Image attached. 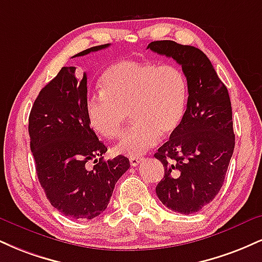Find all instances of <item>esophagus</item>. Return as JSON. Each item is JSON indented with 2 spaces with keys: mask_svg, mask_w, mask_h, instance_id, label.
I'll use <instances>...</instances> for the list:
<instances>
[{
  "mask_svg": "<svg viewBox=\"0 0 262 262\" xmlns=\"http://www.w3.org/2000/svg\"><path fill=\"white\" fill-rule=\"evenodd\" d=\"M141 161H143V159H141V157H130V159H129V162H130V165L133 167L139 165Z\"/></svg>",
  "mask_w": 262,
  "mask_h": 262,
  "instance_id": "34e87169",
  "label": "esophagus"
}]
</instances>
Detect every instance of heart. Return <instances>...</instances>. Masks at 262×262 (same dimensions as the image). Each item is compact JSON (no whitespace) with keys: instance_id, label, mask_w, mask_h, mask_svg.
Wrapping results in <instances>:
<instances>
[{"instance_id":"obj_1","label":"heart","mask_w":262,"mask_h":262,"mask_svg":"<svg viewBox=\"0 0 262 262\" xmlns=\"http://www.w3.org/2000/svg\"><path fill=\"white\" fill-rule=\"evenodd\" d=\"M101 89L86 100L88 121L95 133L112 140L122 133L129 112L134 122L116 145L118 155H143L162 135L177 130L187 110V78L173 64L115 63L101 78Z\"/></svg>"}]
</instances>
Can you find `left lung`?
<instances>
[{"label":"left lung","mask_w":262,"mask_h":262,"mask_svg":"<svg viewBox=\"0 0 262 262\" xmlns=\"http://www.w3.org/2000/svg\"><path fill=\"white\" fill-rule=\"evenodd\" d=\"M147 49L174 59L188 81L184 118L155 157L165 167L156 187L159 199L169 210L190 215L215 199L225 182L235 144L231 100L201 50L171 40L152 41Z\"/></svg>","instance_id":"obj_1"}]
</instances>
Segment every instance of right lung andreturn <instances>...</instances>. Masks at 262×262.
Masks as SVG:
<instances>
[{
  "label": "right lung",
  "mask_w": 262,
  "mask_h": 262,
  "mask_svg": "<svg viewBox=\"0 0 262 262\" xmlns=\"http://www.w3.org/2000/svg\"><path fill=\"white\" fill-rule=\"evenodd\" d=\"M84 50L73 57L106 49ZM86 73L63 67L41 89L29 115L30 150L47 199L64 216L93 220L107 209L115 184L130 167L125 156L105 161L107 147L88 121ZM90 161L96 165L87 166Z\"/></svg>",
  "instance_id": "right-lung-1"
}]
</instances>
